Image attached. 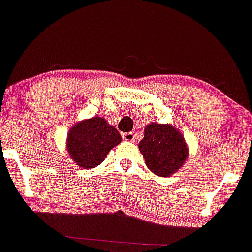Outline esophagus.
I'll use <instances>...</instances> for the list:
<instances>
[{"mask_svg": "<svg viewBox=\"0 0 252 252\" xmlns=\"http://www.w3.org/2000/svg\"><path fill=\"white\" fill-rule=\"evenodd\" d=\"M122 138L126 141H135V134L130 133V131H129V133H123Z\"/></svg>", "mask_w": 252, "mask_h": 252, "instance_id": "1", "label": "esophagus"}]
</instances>
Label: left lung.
<instances>
[{"mask_svg":"<svg viewBox=\"0 0 252 252\" xmlns=\"http://www.w3.org/2000/svg\"><path fill=\"white\" fill-rule=\"evenodd\" d=\"M139 150L147 168L159 177H168L182 167L188 147L182 134L169 124L151 123L145 128Z\"/></svg>","mask_w":252,"mask_h":252,"instance_id":"left-lung-1","label":"left lung"}]
</instances>
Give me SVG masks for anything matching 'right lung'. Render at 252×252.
Segmentation results:
<instances>
[{
  "instance_id": "1",
  "label": "right lung",
  "mask_w": 252,
  "mask_h": 252,
  "mask_svg": "<svg viewBox=\"0 0 252 252\" xmlns=\"http://www.w3.org/2000/svg\"><path fill=\"white\" fill-rule=\"evenodd\" d=\"M121 140V134L114 126L103 118L93 117L70 128L67 149L78 166L85 169L95 168Z\"/></svg>"
}]
</instances>
